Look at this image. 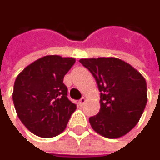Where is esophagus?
<instances>
[{
    "label": "esophagus",
    "mask_w": 160,
    "mask_h": 160,
    "mask_svg": "<svg viewBox=\"0 0 160 160\" xmlns=\"http://www.w3.org/2000/svg\"><path fill=\"white\" fill-rule=\"evenodd\" d=\"M86 100H87V99H86V98H84V97H83V98H82L81 99L78 100V105H79V106H83V105L86 103Z\"/></svg>",
    "instance_id": "34e87169"
}]
</instances>
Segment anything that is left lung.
Segmentation results:
<instances>
[{"label":"left lung","instance_id":"left-lung-1","mask_svg":"<svg viewBox=\"0 0 160 160\" xmlns=\"http://www.w3.org/2000/svg\"><path fill=\"white\" fill-rule=\"evenodd\" d=\"M79 62L92 73L101 92L99 112L89 118L91 127L109 139L125 136L137 125L145 109V78L118 58H87Z\"/></svg>","mask_w":160,"mask_h":160}]
</instances>
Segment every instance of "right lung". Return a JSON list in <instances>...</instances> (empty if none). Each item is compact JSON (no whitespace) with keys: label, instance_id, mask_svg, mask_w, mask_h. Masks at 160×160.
Masks as SVG:
<instances>
[{"label":"right lung","instance_id":"right-lung-1","mask_svg":"<svg viewBox=\"0 0 160 160\" xmlns=\"http://www.w3.org/2000/svg\"><path fill=\"white\" fill-rule=\"evenodd\" d=\"M72 57L44 56L26 66L17 77L13 102L26 128L41 138L62 133L77 106L67 98L64 75L75 63Z\"/></svg>","mask_w":160,"mask_h":160}]
</instances>
